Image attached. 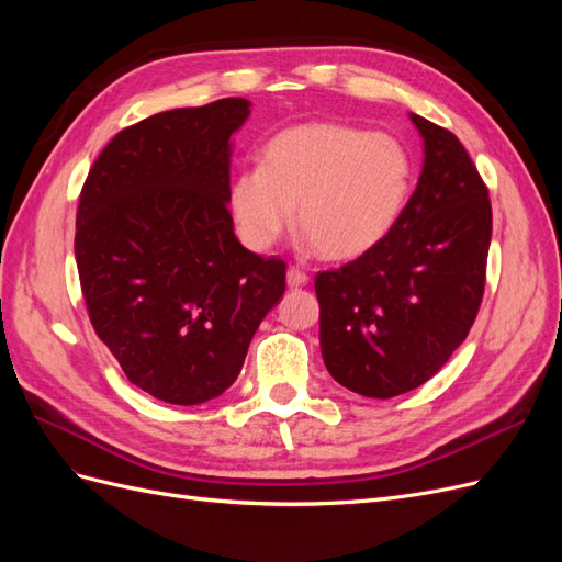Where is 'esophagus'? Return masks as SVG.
<instances>
[{"label":"esophagus","instance_id":"34e87169","mask_svg":"<svg viewBox=\"0 0 562 562\" xmlns=\"http://www.w3.org/2000/svg\"><path fill=\"white\" fill-rule=\"evenodd\" d=\"M285 281L291 288H300V285H307L310 274H307V271L297 269V267H291V269H288V274H285Z\"/></svg>","mask_w":562,"mask_h":562}]
</instances>
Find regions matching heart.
Masks as SVG:
<instances>
[{"mask_svg":"<svg viewBox=\"0 0 562 562\" xmlns=\"http://www.w3.org/2000/svg\"><path fill=\"white\" fill-rule=\"evenodd\" d=\"M415 184L411 149L391 133L314 122L262 145L260 166L229 182V213L252 250L274 246L297 223L321 255L351 260L375 248L401 220Z\"/></svg>","mask_w":562,"mask_h":562,"instance_id":"obj_1","label":"heart"}]
</instances>
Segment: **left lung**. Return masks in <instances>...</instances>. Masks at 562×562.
<instances>
[{"label":"left lung","mask_w":562,"mask_h":562,"mask_svg":"<svg viewBox=\"0 0 562 562\" xmlns=\"http://www.w3.org/2000/svg\"><path fill=\"white\" fill-rule=\"evenodd\" d=\"M411 119L424 166L401 220L375 248L318 271L314 283L323 363L368 398L431 380L467 339L485 291L487 187L454 133Z\"/></svg>","instance_id":"left-lung-1"}]
</instances>
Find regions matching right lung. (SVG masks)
Listing matches in <instances>:
<instances>
[{"instance_id": "1", "label": "right lung", "mask_w": 562, "mask_h": 562, "mask_svg": "<svg viewBox=\"0 0 562 562\" xmlns=\"http://www.w3.org/2000/svg\"><path fill=\"white\" fill-rule=\"evenodd\" d=\"M246 98L147 116L91 166L75 258L95 335L131 384L164 403L217 398L285 291V262L234 234L232 133Z\"/></svg>"}]
</instances>
